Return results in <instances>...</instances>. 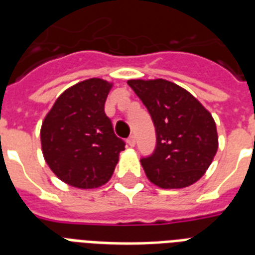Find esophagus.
<instances>
[{"mask_svg": "<svg viewBox=\"0 0 255 255\" xmlns=\"http://www.w3.org/2000/svg\"><path fill=\"white\" fill-rule=\"evenodd\" d=\"M127 143L129 147H135V144H136V137L135 136H129L127 140Z\"/></svg>", "mask_w": 255, "mask_h": 255, "instance_id": "esophagus-1", "label": "esophagus"}]
</instances>
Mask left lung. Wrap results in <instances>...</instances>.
<instances>
[{
	"label": "left lung",
	"instance_id": "1",
	"mask_svg": "<svg viewBox=\"0 0 255 255\" xmlns=\"http://www.w3.org/2000/svg\"><path fill=\"white\" fill-rule=\"evenodd\" d=\"M155 124L153 153L140 160L149 181L180 189L200 180L218 148L210 112L190 92L165 79L127 82Z\"/></svg>",
	"mask_w": 255,
	"mask_h": 255
}]
</instances>
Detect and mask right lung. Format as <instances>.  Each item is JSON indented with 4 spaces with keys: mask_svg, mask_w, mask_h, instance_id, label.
<instances>
[{
    "mask_svg": "<svg viewBox=\"0 0 255 255\" xmlns=\"http://www.w3.org/2000/svg\"><path fill=\"white\" fill-rule=\"evenodd\" d=\"M112 85L91 78L67 88L46 115L42 152L58 178L75 188L92 189L111 178L123 140L114 132L104 103Z\"/></svg>",
    "mask_w": 255,
    "mask_h": 255,
    "instance_id": "1",
    "label": "right lung"
}]
</instances>
